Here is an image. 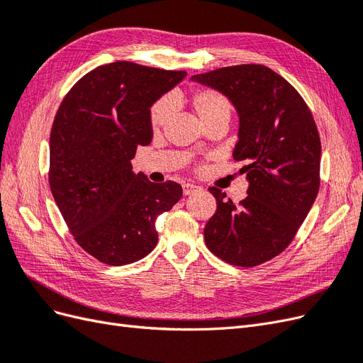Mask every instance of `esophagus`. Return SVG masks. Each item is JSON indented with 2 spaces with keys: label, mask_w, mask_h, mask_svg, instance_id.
<instances>
[{
  "label": "esophagus",
  "mask_w": 363,
  "mask_h": 363,
  "mask_svg": "<svg viewBox=\"0 0 363 363\" xmlns=\"http://www.w3.org/2000/svg\"><path fill=\"white\" fill-rule=\"evenodd\" d=\"M195 191H199V186L191 184V183H184V184H183V194H184V195H191V194H194Z\"/></svg>",
  "instance_id": "1"
}]
</instances>
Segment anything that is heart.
Returning <instances> with one entry per match:
<instances>
[{"mask_svg":"<svg viewBox=\"0 0 363 363\" xmlns=\"http://www.w3.org/2000/svg\"><path fill=\"white\" fill-rule=\"evenodd\" d=\"M191 107L192 111L200 118L203 124L216 118H227L232 113V104L227 98L219 94L218 91L203 87V89H196L191 95ZM171 115V104L168 100H159L150 108V124L152 128H160Z\"/></svg>","mask_w":363,"mask_h":363,"instance_id":"heart-1","label":"heart"}]
</instances>
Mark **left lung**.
Returning a JSON list of instances; mask_svg holds the SVG:
<instances>
[{"label": "left lung", "mask_w": 363, "mask_h": 363, "mask_svg": "<svg viewBox=\"0 0 363 363\" xmlns=\"http://www.w3.org/2000/svg\"><path fill=\"white\" fill-rule=\"evenodd\" d=\"M223 92L239 115L233 159L244 162L248 196L236 206L218 188L204 227L207 248L230 265L251 268L292 242L320 189L321 140L303 96L263 65H236L191 77Z\"/></svg>", "instance_id": "left-lung-1"}]
</instances>
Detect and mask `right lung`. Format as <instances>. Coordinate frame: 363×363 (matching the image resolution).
<instances>
[{
	"instance_id": "right-lung-1",
	"label": "right lung",
	"mask_w": 363,
	"mask_h": 363,
	"mask_svg": "<svg viewBox=\"0 0 363 363\" xmlns=\"http://www.w3.org/2000/svg\"><path fill=\"white\" fill-rule=\"evenodd\" d=\"M186 77L131 62L83 75L65 95L50 135L48 182L75 242L106 265L140 260L157 244L156 218L177 203L179 183L131 171L152 139L150 107Z\"/></svg>"
}]
</instances>
